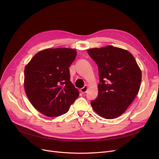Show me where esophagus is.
Here are the masks:
<instances>
[{
    "instance_id": "34e87169",
    "label": "esophagus",
    "mask_w": 159,
    "mask_h": 159,
    "mask_svg": "<svg viewBox=\"0 0 159 159\" xmlns=\"http://www.w3.org/2000/svg\"><path fill=\"white\" fill-rule=\"evenodd\" d=\"M88 86H84V87H83L82 88H81L80 89V91L82 93H86V91H87V90H88Z\"/></svg>"
}]
</instances>
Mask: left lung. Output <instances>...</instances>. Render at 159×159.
Wrapping results in <instances>:
<instances>
[{
    "label": "left lung",
    "mask_w": 159,
    "mask_h": 159,
    "mask_svg": "<svg viewBox=\"0 0 159 159\" xmlns=\"http://www.w3.org/2000/svg\"><path fill=\"white\" fill-rule=\"evenodd\" d=\"M97 63L100 84L98 96L91 101L102 117L113 119L127 110L138 93L142 73L133 57L126 50L108 46L88 50Z\"/></svg>",
    "instance_id": "1"
}]
</instances>
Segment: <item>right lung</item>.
<instances>
[{"mask_svg":"<svg viewBox=\"0 0 159 159\" xmlns=\"http://www.w3.org/2000/svg\"><path fill=\"white\" fill-rule=\"evenodd\" d=\"M76 55L73 49L49 48L37 53L25 67V91L41 113L51 117L64 114L79 97L69 69Z\"/></svg>","mask_w":159,"mask_h":159,"instance_id":"add662e5","label":"right lung"}]
</instances>
